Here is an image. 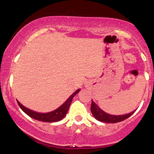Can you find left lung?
I'll return each mask as SVG.
<instances>
[{"instance_id": "8db88e82", "label": "left lung", "mask_w": 154, "mask_h": 154, "mask_svg": "<svg viewBox=\"0 0 154 154\" xmlns=\"http://www.w3.org/2000/svg\"><path fill=\"white\" fill-rule=\"evenodd\" d=\"M91 110L92 114H93V116H94L95 119L100 122H103L106 123L119 122H122L123 121V120L128 119V117H130V116L135 112V111H132L131 113L124 114V115H111V114H107L105 111L101 110V109L95 104V103L93 100H92Z\"/></svg>"}]
</instances>
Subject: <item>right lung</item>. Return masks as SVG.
Wrapping results in <instances>:
<instances>
[{"mask_svg":"<svg viewBox=\"0 0 154 154\" xmlns=\"http://www.w3.org/2000/svg\"><path fill=\"white\" fill-rule=\"evenodd\" d=\"M79 91H80V89H78L73 94H72L71 96L65 101V103H63L59 108L48 113L36 112V111H32L30 109L24 107L22 104L19 103L18 100H17V103H18L19 107L22 109V110L28 116L33 118V119L40 122H59L60 120H61L66 115L67 111H68L70 104L72 103V98Z\"/></svg>","mask_w":154,"mask_h":154,"instance_id":"right-lung-1","label":"right lung"}]
</instances>
